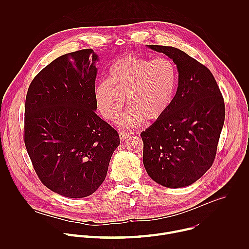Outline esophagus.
<instances>
[{"label":"esophagus","instance_id":"esophagus-1","mask_svg":"<svg viewBox=\"0 0 249 249\" xmlns=\"http://www.w3.org/2000/svg\"><path fill=\"white\" fill-rule=\"evenodd\" d=\"M130 133H126V132H120L119 133V138H120V140H126L128 137H130Z\"/></svg>","mask_w":249,"mask_h":249}]
</instances>
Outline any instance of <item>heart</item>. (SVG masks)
<instances>
[{
	"instance_id": "heart-1",
	"label": "heart",
	"mask_w": 249,
	"mask_h": 249,
	"mask_svg": "<svg viewBox=\"0 0 249 249\" xmlns=\"http://www.w3.org/2000/svg\"><path fill=\"white\" fill-rule=\"evenodd\" d=\"M177 83V69L169 58L150 59L128 54L110 66L108 80L96 84L95 102L103 117L116 120L126 97L129 110L119 123L125 128H134L143 119L158 120L168 110Z\"/></svg>"
}]
</instances>
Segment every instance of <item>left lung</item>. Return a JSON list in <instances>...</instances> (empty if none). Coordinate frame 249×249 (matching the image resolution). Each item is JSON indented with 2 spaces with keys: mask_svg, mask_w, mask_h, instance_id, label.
<instances>
[{
  "mask_svg": "<svg viewBox=\"0 0 249 249\" xmlns=\"http://www.w3.org/2000/svg\"><path fill=\"white\" fill-rule=\"evenodd\" d=\"M169 57L178 87L168 110L146 131L143 162L151 178L168 188L191 185L214 162L225 122V103L210 70L185 52L147 45Z\"/></svg>",
  "mask_w": 249,
  "mask_h": 249,
  "instance_id": "obj_1",
  "label": "left lung"
}]
</instances>
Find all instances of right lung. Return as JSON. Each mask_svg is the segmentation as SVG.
Here are the masks:
<instances>
[{
  "mask_svg": "<svg viewBox=\"0 0 249 249\" xmlns=\"http://www.w3.org/2000/svg\"><path fill=\"white\" fill-rule=\"evenodd\" d=\"M98 56L83 49L58 57L35 77L24 108V144L35 172L51 191L91 195L104 181L117 131L95 113Z\"/></svg>",
  "mask_w": 249,
  "mask_h": 249,
  "instance_id": "right-lung-1",
  "label": "right lung"
}]
</instances>
